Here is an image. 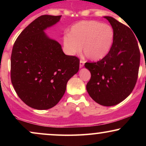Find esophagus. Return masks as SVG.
<instances>
[{"label": "esophagus", "mask_w": 146, "mask_h": 146, "mask_svg": "<svg viewBox=\"0 0 146 146\" xmlns=\"http://www.w3.org/2000/svg\"><path fill=\"white\" fill-rule=\"evenodd\" d=\"M84 62L83 60H80V67L82 68L84 66Z\"/></svg>", "instance_id": "34e87169"}]
</instances>
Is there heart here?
Returning a JSON list of instances; mask_svg holds the SVG:
<instances>
[{
  "label": "heart",
  "instance_id": "1",
  "mask_svg": "<svg viewBox=\"0 0 146 146\" xmlns=\"http://www.w3.org/2000/svg\"><path fill=\"white\" fill-rule=\"evenodd\" d=\"M114 31L110 25L96 21H82L73 25L62 38L63 49L68 56L83 52L88 59H102L110 51Z\"/></svg>",
  "mask_w": 146,
  "mask_h": 146
}]
</instances>
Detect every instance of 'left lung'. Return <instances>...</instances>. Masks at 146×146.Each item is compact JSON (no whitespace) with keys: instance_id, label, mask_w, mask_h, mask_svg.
Segmentation results:
<instances>
[{"instance_id":"1","label":"left lung","mask_w":146,"mask_h":146,"mask_svg":"<svg viewBox=\"0 0 146 146\" xmlns=\"http://www.w3.org/2000/svg\"><path fill=\"white\" fill-rule=\"evenodd\" d=\"M114 31L111 48L104 58L84 66L91 77L86 84L90 98L99 104L111 106L124 100L135 88L140 64V51L130 28L110 16Z\"/></svg>"}]
</instances>
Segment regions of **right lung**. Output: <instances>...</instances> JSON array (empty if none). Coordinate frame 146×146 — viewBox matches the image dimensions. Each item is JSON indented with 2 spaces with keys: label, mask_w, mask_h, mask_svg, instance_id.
<instances>
[{
  "label": "right lung",
  "mask_w": 146,
  "mask_h": 146,
  "mask_svg": "<svg viewBox=\"0 0 146 146\" xmlns=\"http://www.w3.org/2000/svg\"><path fill=\"white\" fill-rule=\"evenodd\" d=\"M61 16L43 15L36 18L13 46L11 83L22 101L35 109L55 106L64 94L68 80L79 71V58L65 55L61 45L44 32Z\"/></svg>",
  "instance_id": "right-lung-1"
}]
</instances>
